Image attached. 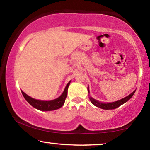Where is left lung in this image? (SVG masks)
Masks as SVG:
<instances>
[{
  "label": "left lung",
  "mask_w": 150,
  "mask_h": 150,
  "mask_svg": "<svg viewBox=\"0 0 150 150\" xmlns=\"http://www.w3.org/2000/svg\"><path fill=\"white\" fill-rule=\"evenodd\" d=\"M88 91H89V88H88ZM134 92H135V91H133L132 93L127 96V97L123 98V99L120 100H118V101L111 102V103H106V104L101 103V102H100L97 101V100H94L93 98H92L91 97H89V99H90V101L91 102V103L94 104L96 106H97V107L101 108H102V109H106V110L115 109V108L119 107V106L122 105V104H124L125 102L128 101V100L132 97V96L134 95Z\"/></svg>",
  "instance_id": "obj_1"
}]
</instances>
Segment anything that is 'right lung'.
Wrapping results in <instances>:
<instances>
[{"instance_id":"right-lung-1","label":"right lung","mask_w":150,"mask_h":150,"mask_svg":"<svg viewBox=\"0 0 150 150\" xmlns=\"http://www.w3.org/2000/svg\"><path fill=\"white\" fill-rule=\"evenodd\" d=\"M70 84V82L67 83V85L65 87V89L63 91L60 97H59L57 99L51 100V101H42V100H38L33 98H30V96L24 93V91H22V93L23 95L24 98L25 100L29 103L30 105L33 106L34 108L39 109L40 110H45V111H48V110H53L58 109V108H61L63 104H64L65 98L67 97V89Z\"/></svg>"}]
</instances>
